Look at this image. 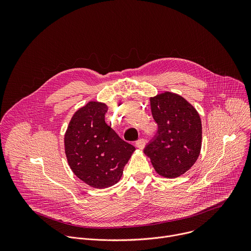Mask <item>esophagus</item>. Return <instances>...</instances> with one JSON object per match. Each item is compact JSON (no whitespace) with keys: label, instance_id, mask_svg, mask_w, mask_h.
Listing matches in <instances>:
<instances>
[{"label":"esophagus","instance_id":"34e87169","mask_svg":"<svg viewBox=\"0 0 251 251\" xmlns=\"http://www.w3.org/2000/svg\"><path fill=\"white\" fill-rule=\"evenodd\" d=\"M146 146V141L145 139H139L137 142H136V147L140 150H143L145 148Z\"/></svg>","mask_w":251,"mask_h":251}]
</instances>
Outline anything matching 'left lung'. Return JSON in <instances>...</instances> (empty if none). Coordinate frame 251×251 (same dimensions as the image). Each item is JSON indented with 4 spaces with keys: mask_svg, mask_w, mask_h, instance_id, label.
Returning a JSON list of instances; mask_svg holds the SVG:
<instances>
[{
    "mask_svg": "<svg viewBox=\"0 0 251 251\" xmlns=\"http://www.w3.org/2000/svg\"><path fill=\"white\" fill-rule=\"evenodd\" d=\"M150 104L158 131L144 153L160 176L177 177L189 171L200 156L201 117L191 103L173 92L151 97Z\"/></svg>",
    "mask_w": 251,
    "mask_h": 251,
    "instance_id": "obj_1",
    "label": "left lung"
}]
</instances>
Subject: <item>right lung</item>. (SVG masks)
Returning <instances> with one entry per match:
<instances>
[{
  "label": "right lung",
  "mask_w": 251,
  "mask_h": 251,
  "mask_svg": "<svg viewBox=\"0 0 251 251\" xmlns=\"http://www.w3.org/2000/svg\"><path fill=\"white\" fill-rule=\"evenodd\" d=\"M108 107L89 101L71 118L64 150L70 169L86 185L105 189L117 184L135 147L105 123Z\"/></svg>",
  "instance_id": "obj_1"
}]
</instances>
